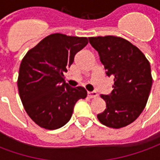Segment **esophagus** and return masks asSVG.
Returning a JSON list of instances; mask_svg holds the SVG:
<instances>
[{"mask_svg": "<svg viewBox=\"0 0 160 160\" xmlns=\"http://www.w3.org/2000/svg\"><path fill=\"white\" fill-rule=\"evenodd\" d=\"M87 93H88V96H89V98H91L98 97L97 92H95V91H92V92H88Z\"/></svg>", "mask_w": 160, "mask_h": 160, "instance_id": "obj_1", "label": "esophagus"}]
</instances>
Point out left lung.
Masks as SVG:
<instances>
[{
	"mask_svg": "<svg viewBox=\"0 0 160 160\" xmlns=\"http://www.w3.org/2000/svg\"><path fill=\"white\" fill-rule=\"evenodd\" d=\"M88 39L98 53L106 75L114 79L112 92L101 95L106 109L98 114V119L109 128L125 127L137 119L148 102L152 84L150 63L137 47L122 38Z\"/></svg>",
	"mask_w": 160,
	"mask_h": 160,
	"instance_id": "8db88e82",
	"label": "left lung"
}]
</instances>
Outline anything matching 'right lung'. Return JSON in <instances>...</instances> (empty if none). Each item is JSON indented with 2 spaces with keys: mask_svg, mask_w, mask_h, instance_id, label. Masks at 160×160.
<instances>
[{
  "mask_svg": "<svg viewBox=\"0 0 160 160\" xmlns=\"http://www.w3.org/2000/svg\"><path fill=\"white\" fill-rule=\"evenodd\" d=\"M87 43V38L55 33L23 58L18 78L19 97L27 114L41 128L54 130L64 126L77 101L87 98L84 87H71L65 82L64 73Z\"/></svg>",
  "mask_w": 160,
  "mask_h": 160,
  "instance_id": "obj_1",
  "label": "right lung"
}]
</instances>
